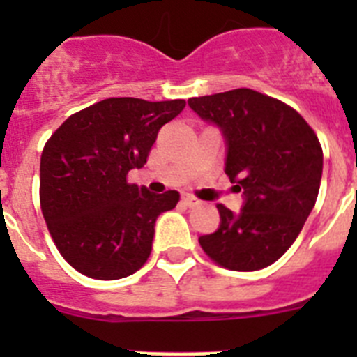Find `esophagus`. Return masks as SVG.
Returning <instances> with one entry per match:
<instances>
[{
  "label": "esophagus",
  "instance_id": "1",
  "mask_svg": "<svg viewBox=\"0 0 357 357\" xmlns=\"http://www.w3.org/2000/svg\"><path fill=\"white\" fill-rule=\"evenodd\" d=\"M182 204H184L185 207H197V206H200V200L195 197H191V195H184V197H182Z\"/></svg>",
  "mask_w": 357,
  "mask_h": 357
}]
</instances>
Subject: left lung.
I'll return each mask as SVG.
<instances>
[{
	"instance_id": "8db88e82",
	"label": "left lung",
	"mask_w": 357,
	"mask_h": 357,
	"mask_svg": "<svg viewBox=\"0 0 357 357\" xmlns=\"http://www.w3.org/2000/svg\"><path fill=\"white\" fill-rule=\"evenodd\" d=\"M189 107L222 128L225 173L245 206L218 204L222 223L198 243L227 270L254 272L284 254L313 211L324 168L314 130L293 107L254 89L189 98Z\"/></svg>"
}]
</instances>
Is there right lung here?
Returning <instances> with one entry per match:
<instances>
[{
	"label": "right lung",
	"instance_id": "obj_1",
	"mask_svg": "<svg viewBox=\"0 0 357 357\" xmlns=\"http://www.w3.org/2000/svg\"><path fill=\"white\" fill-rule=\"evenodd\" d=\"M184 100L107 98L69 116L40 155V209L61 255L91 279L114 280L146 263L160 213L181 195L150 193L130 184L160 127L184 110Z\"/></svg>",
	"mask_w": 357,
	"mask_h": 357
}]
</instances>
